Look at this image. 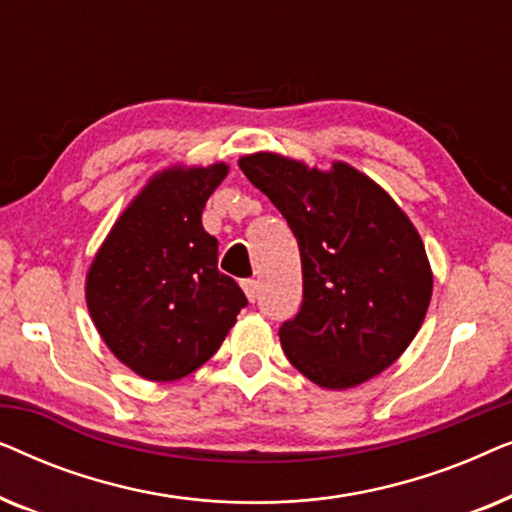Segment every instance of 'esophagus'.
Returning a JSON list of instances; mask_svg holds the SVG:
<instances>
[{
  "label": "esophagus",
  "mask_w": 512,
  "mask_h": 512,
  "mask_svg": "<svg viewBox=\"0 0 512 512\" xmlns=\"http://www.w3.org/2000/svg\"><path fill=\"white\" fill-rule=\"evenodd\" d=\"M240 286H242L244 296H247L249 303H254V300L258 298V284L254 282V279H244V282H242Z\"/></svg>",
  "instance_id": "obj_1"
}]
</instances>
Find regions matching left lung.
<instances>
[{
  "label": "left lung",
  "instance_id": "obj_1",
  "mask_svg": "<svg viewBox=\"0 0 512 512\" xmlns=\"http://www.w3.org/2000/svg\"><path fill=\"white\" fill-rule=\"evenodd\" d=\"M296 235L303 305L279 328L286 359L324 389L380 375L415 338L433 272L417 228L391 195L356 167L331 170L279 153L240 158Z\"/></svg>",
  "mask_w": 512,
  "mask_h": 512
}]
</instances>
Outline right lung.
<instances>
[{"mask_svg": "<svg viewBox=\"0 0 512 512\" xmlns=\"http://www.w3.org/2000/svg\"><path fill=\"white\" fill-rule=\"evenodd\" d=\"M228 165H174L123 209L86 275L97 333L118 361L151 382L181 380L214 356L247 298L216 268L219 242L202 209Z\"/></svg>", "mask_w": 512, "mask_h": 512, "instance_id": "1", "label": "right lung"}]
</instances>
